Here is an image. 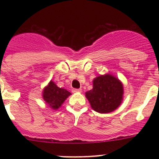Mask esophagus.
Instances as JSON below:
<instances>
[{
    "instance_id": "obj_1",
    "label": "esophagus",
    "mask_w": 159,
    "mask_h": 159,
    "mask_svg": "<svg viewBox=\"0 0 159 159\" xmlns=\"http://www.w3.org/2000/svg\"><path fill=\"white\" fill-rule=\"evenodd\" d=\"M81 89H72V92L73 93H77V92H81Z\"/></svg>"
}]
</instances>
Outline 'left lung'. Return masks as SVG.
<instances>
[{
    "label": "left lung",
    "instance_id": "1",
    "mask_svg": "<svg viewBox=\"0 0 159 159\" xmlns=\"http://www.w3.org/2000/svg\"><path fill=\"white\" fill-rule=\"evenodd\" d=\"M91 108L99 113H109L121 103L123 85L111 75H101L93 81V89L85 93Z\"/></svg>",
    "mask_w": 159,
    "mask_h": 159
}]
</instances>
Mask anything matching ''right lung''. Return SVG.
I'll return each instance as SVG.
<instances>
[{
	"label": "right lung",
	"mask_w": 159,
	"mask_h": 159,
	"mask_svg": "<svg viewBox=\"0 0 159 159\" xmlns=\"http://www.w3.org/2000/svg\"><path fill=\"white\" fill-rule=\"evenodd\" d=\"M70 94L66 89L58 88L52 81L44 88L43 91V98L48 105L53 109H57L63 104L65 99Z\"/></svg>",
	"instance_id": "1"
}]
</instances>
